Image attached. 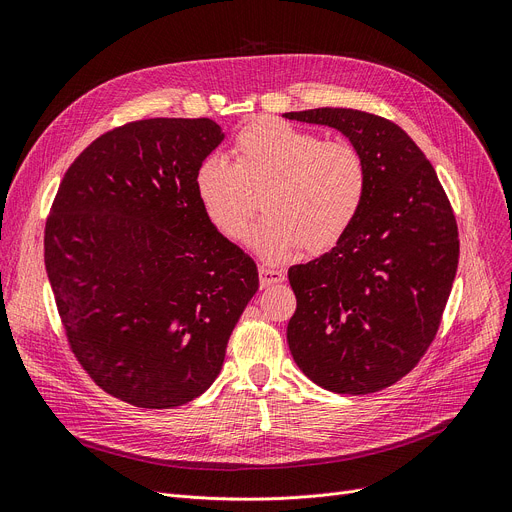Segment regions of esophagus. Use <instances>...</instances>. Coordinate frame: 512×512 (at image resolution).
Instances as JSON below:
<instances>
[{"label": "esophagus", "mask_w": 512, "mask_h": 512, "mask_svg": "<svg viewBox=\"0 0 512 512\" xmlns=\"http://www.w3.org/2000/svg\"><path fill=\"white\" fill-rule=\"evenodd\" d=\"M286 274L282 270H274V267H267V265H261L259 267V284L261 288H270L274 284H280L284 282Z\"/></svg>", "instance_id": "obj_1"}]
</instances>
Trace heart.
I'll list each match as a JSON object with an SVG mask.
<instances>
[{
  "mask_svg": "<svg viewBox=\"0 0 512 512\" xmlns=\"http://www.w3.org/2000/svg\"><path fill=\"white\" fill-rule=\"evenodd\" d=\"M234 161L209 153L197 168L195 188L209 220L230 238L247 232L261 195L263 218L249 232V247L267 263H284L303 245L328 249L351 228L365 197L359 151L342 141L280 120L242 128Z\"/></svg>",
  "mask_w": 512,
  "mask_h": 512,
  "instance_id": "b5f03b06",
  "label": "heart"
}]
</instances>
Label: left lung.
<instances>
[{"mask_svg":"<svg viewBox=\"0 0 512 512\" xmlns=\"http://www.w3.org/2000/svg\"><path fill=\"white\" fill-rule=\"evenodd\" d=\"M330 126L365 166V197L334 249L288 280L297 311L286 340L311 382L369 394L407 375L432 344L459 265V232L423 151L394 122L351 107L288 112Z\"/></svg>","mask_w":512,"mask_h":512,"instance_id":"left-lung-1","label":"left lung"}]
</instances>
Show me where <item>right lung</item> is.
Instances as JSON below:
<instances>
[{
  "mask_svg": "<svg viewBox=\"0 0 512 512\" xmlns=\"http://www.w3.org/2000/svg\"><path fill=\"white\" fill-rule=\"evenodd\" d=\"M209 118L130 122L68 168L45 270L76 359L116 398L172 409L218 378L255 261L203 211L195 174L224 141Z\"/></svg>",
  "mask_w": 512,
  "mask_h": 512,
  "instance_id": "1",
  "label": "right lung"
}]
</instances>
